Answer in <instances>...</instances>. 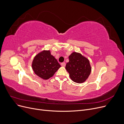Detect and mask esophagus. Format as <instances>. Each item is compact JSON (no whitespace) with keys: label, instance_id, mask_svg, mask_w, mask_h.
<instances>
[{"label":"esophagus","instance_id":"esophagus-1","mask_svg":"<svg viewBox=\"0 0 124 124\" xmlns=\"http://www.w3.org/2000/svg\"><path fill=\"white\" fill-rule=\"evenodd\" d=\"M61 65L63 67H65L66 66V63L65 62H63V63H61Z\"/></svg>","mask_w":124,"mask_h":124}]
</instances>
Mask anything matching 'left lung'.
<instances>
[{
    "instance_id": "left-lung-1",
    "label": "left lung",
    "mask_w": 124,
    "mask_h": 124,
    "mask_svg": "<svg viewBox=\"0 0 124 124\" xmlns=\"http://www.w3.org/2000/svg\"><path fill=\"white\" fill-rule=\"evenodd\" d=\"M69 60L65 68L71 79L78 83L85 82L92 71L88 59L80 53L74 52L69 56Z\"/></svg>"
}]
</instances>
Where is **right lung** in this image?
Masks as SVG:
<instances>
[{"label": "right lung", "mask_w": 124, "mask_h": 124, "mask_svg": "<svg viewBox=\"0 0 124 124\" xmlns=\"http://www.w3.org/2000/svg\"><path fill=\"white\" fill-rule=\"evenodd\" d=\"M31 66L35 73L45 80L53 76L61 67L56 59L51 54L50 50H43L36 55Z\"/></svg>", "instance_id": "add662e5"}]
</instances>
